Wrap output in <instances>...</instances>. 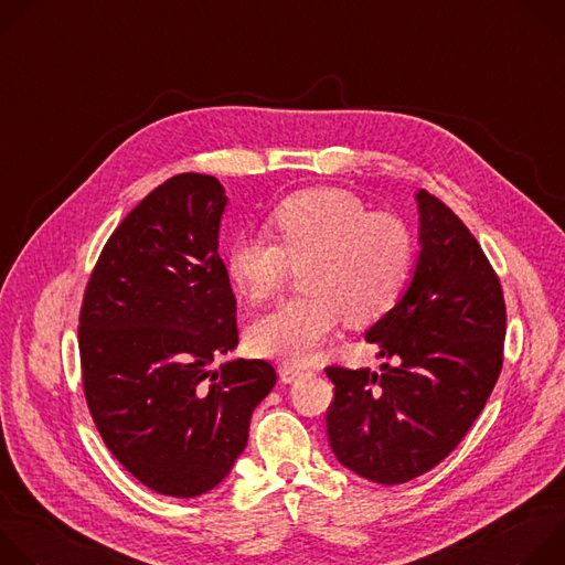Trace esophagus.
<instances>
[{
  "instance_id": "34e87169",
  "label": "esophagus",
  "mask_w": 565,
  "mask_h": 565,
  "mask_svg": "<svg viewBox=\"0 0 565 565\" xmlns=\"http://www.w3.org/2000/svg\"><path fill=\"white\" fill-rule=\"evenodd\" d=\"M308 375H312V373L306 371V369H299V366H290V364H281V366H279V377H281V382H286V384L297 382V380L308 377Z\"/></svg>"
}]
</instances>
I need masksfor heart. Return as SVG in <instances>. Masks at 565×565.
I'll use <instances>...</instances> for the list:
<instances>
[{
  "label": "heart",
  "mask_w": 565,
  "mask_h": 565,
  "mask_svg": "<svg viewBox=\"0 0 565 565\" xmlns=\"http://www.w3.org/2000/svg\"><path fill=\"white\" fill-rule=\"evenodd\" d=\"M275 241L238 236L227 259L232 281L250 301L277 297L292 266H303L306 295L284 301L250 331L257 353L308 364L342 317L373 321L405 288L414 264V234L393 212L369 210L342 188L301 190L268 216Z\"/></svg>",
  "instance_id": "1"
}]
</instances>
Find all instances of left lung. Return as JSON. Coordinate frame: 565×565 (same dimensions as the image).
I'll return each mask as SVG.
<instances>
[{
  "label": "left lung",
  "mask_w": 565,
  "mask_h": 565,
  "mask_svg": "<svg viewBox=\"0 0 565 565\" xmlns=\"http://www.w3.org/2000/svg\"><path fill=\"white\" fill-rule=\"evenodd\" d=\"M420 257L402 297L366 333L386 360L327 366L335 384L327 434L338 460L380 486H399L445 460L501 375L505 299L467 225L420 190Z\"/></svg>",
  "instance_id": "obj_1"
}]
</instances>
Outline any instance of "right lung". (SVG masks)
<instances>
[{"label":"right lung","instance_id":"right-lung-1","mask_svg":"<svg viewBox=\"0 0 565 565\" xmlns=\"http://www.w3.org/2000/svg\"><path fill=\"white\" fill-rule=\"evenodd\" d=\"M227 196L207 174H177L114 230L79 308L89 414L118 462L149 490L194 499L246 449L273 364L234 360L236 299L218 257Z\"/></svg>","mask_w":565,"mask_h":565}]
</instances>
